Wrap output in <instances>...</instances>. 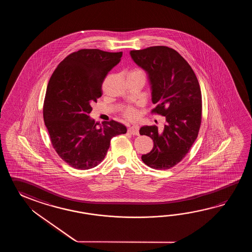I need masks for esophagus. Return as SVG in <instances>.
Instances as JSON below:
<instances>
[{
	"label": "esophagus",
	"instance_id": "esophagus-1",
	"mask_svg": "<svg viewBox=\"0 0 252 252\" xmlns=\"http://www.w3.org/2000/svg\"><path fill=\"white\" fill-rule=\"evenodd\" d=\"M128 132H129L130 134H132V135H139V126H138V125H132V126H129L128 128Z\"/></svg>",
	"mask_w": 252,
	"mask_h": 252
}]
</instances>
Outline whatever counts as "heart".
I'll list each match as a JSON object with an SVG mask.
<instances>
[{"mask_svg":"<svg viewBox=\"0 0 252 252\" xmlns=\"http://www.w3.org/2000/svg\"><path fill=\"white\" fill-rule=\"evenodd\" d=\"M124 116L129 121H133L138 117V112L135 108L127 107L124 111Z\"/></svg>","mask_w":252,"mask_h":252,"instance_id":"heart-1","label":"heart"}]
</instances>
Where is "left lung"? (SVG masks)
Here are the masks:
<instances>
[{
	"instance_id": "1",
	"label": "left lung",
	"mask_w": 252,
	"mask_h": 252,
	"mask_svg": "<svg viewBox=\"0 0 252 252\" xmlns=\"http://www.w3.org/2000/svg\"><path fill=\"white\" fill-rule=\"evenodd\" d=\"M134 62L150 79L151 112L166 117L162 132L157 126H143L140 135L154 142L150 153L141 156L147 166L165 170L176 166L188 154L198 136L202 121V94L197 77L180 54L165 46L131 50Z\"/></svg>"
}]
</instances>
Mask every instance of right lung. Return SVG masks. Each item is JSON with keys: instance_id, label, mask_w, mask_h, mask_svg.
<instances>
[{"instance_id": "1", "label": "right lung", "mask_w": 252, "mask_h": 252, "mask_svg": "<svg viewBox=\"0 0 252 252\" xmlns=\"http://www.w3.org/2000/svg\"><path fill=\"white\" fill-rule=\"evenodd\" d=\"M122 56L123 52L80 49L60 62L49 79L44 122L54 149L74 168L86 170L99 165L112 138L127 131L113 120L97 127L89 116L92 102L102 96V82Z\"/></svg>"}]
</instances>
